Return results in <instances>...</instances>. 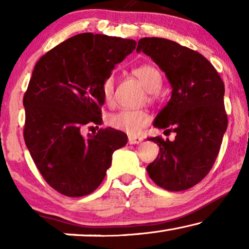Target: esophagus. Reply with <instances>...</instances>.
<instances>
[{
  "label": "esophagus",
  "instance_id": "34e87169",
  "mask_svg": "<svg viewBox=\"0 0 249 249\" xmlns=\"http://www.w3.org/2000/svg\"><path fill=\"white\" fill-rule=\"evenodd\" d=\"M142 142V137H136V136H129V144L131 145H136V144H141Z\"/></svg>",
  "mask_w": 249,
  "mask_h": 249
}]
</instances>
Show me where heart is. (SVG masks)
<instances>
[{
    "label": "heart",
    "instance_id": "obj_1",
    "mask_svg": "<svg viewBox=\"0 0 249 249\" xmlns=\"http://www.w3.org/2000/svg\"><path fill=\"white\" fill-rule=\"evenodd\" d=\"M132 73L142 81L147 89L149 100L154 97L156 91L162 86V76L158 68L152 64H142L135 68ZM102 93L105 103H111L114 95V78L108 76L102 85ZM149 122V115L142 110H121L107 118V124L115 130L124 131L128 135H136L146 127Z\"/></svg>",
    "mask_w": 249,
    "mask_h": 249
}]
</instances>
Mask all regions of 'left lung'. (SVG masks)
I'll return each mask as SVG.
<instances>
[{"label": "left lung", "mask_w": 249, "mask_h": 249, "mask_svg": "<svg viewBox=\"0 0 249 249\" xmlns=\"http://www.w3.org/2000/svg\"><path fill=\"white\" fill-rule=\"evenodd\" d=\"M137 52L151 56L172 87L171 98L153 124L173 131L176 138H147L160 147L147 165L148 176L169 192L189 189L212 169L227 130L223 81L202 54L173 40L144 37Z\"/></svg>", "instance_id": "left-lung-1"}]
</instances>
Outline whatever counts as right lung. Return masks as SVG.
I'll list each match as a JSON object with an SVG mask.
<instances>
[{
	"label": "right lung",
	"instance_id": "add662e5",
	"mask_svg": "<svg viewBox=\"0 0 249 249\" xmlns=\"http://www.w3.org/2000/svg\"><path fill=\"white\" fill-rule=\"evenodd\" d=\"M135 49L134 39L84 33L49 51L34 68L23 96V138L40 175L62 195L93 193L113 152L127 144V135L113 128L87 138L81 129L102 124V85Z\"/></svg>",
	"mask_w": 249,
	"mask_h": 249
}]
</instances>
